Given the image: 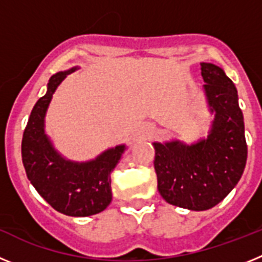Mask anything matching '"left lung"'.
Segmentation results:
<instances>
[{
  "instance_id": "8db88e82",
  "label": "left lung",
  "mask_w": 262,
  "mask_h": 262,
  "mask_svg": "<svg viewBox=\"0 0 262 262\" xmlns=\"http://www.w3.org/2000/svg\"><path fill=\"white\" fill-rule=\"evenodd\" d=\"M206 101L214 119L207 138L191 144L155 142L157 189L168 203L193 211L209 210L237 185L247 163L244 118L231 78L221 67L201 62Z\"/></svg>"
}]
</instances>
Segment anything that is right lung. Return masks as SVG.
I'll return each instance as SVG.
<instances>
[{"instance_id":"right-lung-1","label":"right lung","mask_w":262,"mask_h":262,"mask_svg":"<svg viewBox=\"0 0 262 262\" xmlns=\"http://www.w3.org/2000/svg\"><path fill=\"white\" fill-rule=\"evenodd\" d=\"M76 69L59 72L48 81L47 93L35 103L23 133L22 161L32 186L56 211L68 216H90L110 205V173L127 147L108 148L89 161L68 160L53 147L46 134V114L53 93Z\"/></svg>"}]
</instances>
